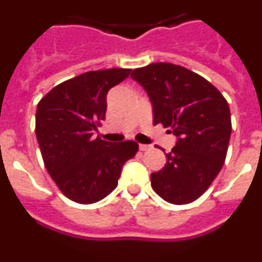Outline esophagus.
I'll return each mask as SVG.
<instances>
[{
    "label": "esophagus",
    "instance_id": "34e87169",
    "mask_svg": "<svg viewBox=\"0 0 262 262\" xmlns=\"http://www.w3.org/2000/svg\"><path fill=\"white\" fill-rule=\"evenodd\" d=\"M152 148V145H147V144H140L139 145V149H140V151H149V149H151Z\"/></svg>",
    "mask_w": 262,
    "mask_h": 262
}]
</instances>
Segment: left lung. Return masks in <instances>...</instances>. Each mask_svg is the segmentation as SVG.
Segmentation results:
<instances>
[{
    "label": "left lung",
    "instance_id": "left-lung-1",
    "mask_svg": "<svg viewBox=\"0 0 262 262\" xmlns=\"http://www.w3.org/2000/svg\"><path fill=\"white\" fill-rule=\"evenodd\" d=\"M131 77L145 89L154 124L177 136L166 164L151 174L154 190L173 205L198 200L221 172L230 143L231 114L223 94L194 72L170 62L134 69Z\"/></svg>",
    "mask_w": 262,
    "mask_h": 262
}]
</instances>
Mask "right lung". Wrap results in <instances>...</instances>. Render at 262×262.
Wrapping results in <instances>:
<instances>
[{
  "label": "right lung",
  "instance_id": "add662e5",
  "mask_svg": "<svg viewBox=\"0 0 262 262\" xmlns=\"http://www.w3.org/2000/svg\"><path fill=\"white\" fill-rule=\"evenodd\" d=\"M131 69L90 71L51 89L36 107L35 133L41 157L67 198L98 202L114 190L127 160L139 149L134 140L110 143L94 131L105 119L106 96Z\"/></svg>",
  "mask_w": 262,
  "mask_h": 262
}]
</instances>
